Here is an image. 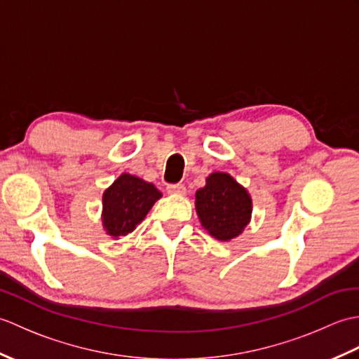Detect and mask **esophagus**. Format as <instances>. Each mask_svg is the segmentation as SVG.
I'll list each match as a JSON object with an SVG mask.
<instances>
[{"label":"esophagus","instance_id":"34e87169","mask_svg":"<svg viewBox=\"0 0 359 359\" xmlns=\"http://www.w3.org/2000/svg\"><path fill=\"white\" fill-rule=\"evenodd\" d=\"M166 191H168V194L184 196L187 193V188H185V185H182V184H175V185H168Z\"/></svg>","mask_w":359,"mask_h":359}]
</instances>
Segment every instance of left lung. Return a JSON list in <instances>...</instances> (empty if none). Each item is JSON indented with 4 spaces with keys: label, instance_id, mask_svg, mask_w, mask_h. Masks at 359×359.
<instances>
[{
    "label": "left lung",
    "instance_id": "1",
    "mask_svg": "<svg viewBox=\"0 0 359 359\" xmlns=\"http://www.w3.org/2000/svg\"><path fill=\"white\" fill-rule=\"evenodd\" d=\"M251 197L230 174L212 172L196 191V211L202 226L217 241H231L251 219Z\"/></svg>",
    "mask_w": 359,
    "mask_h": 359
}]
</instances>
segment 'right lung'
Masks as SVG:
<instances>
[{"label": "right lung", "mask_w": 359, "mask_h": 359, "mask_svg": "<svg viewBox=\"0 0 359 359\" xmlns=\"http://www.w3.org/2000/svg\"><path fill=\"white\" fill-rule=\"evenodd\" d=\"M160 197L162 193L149 182L121 174L103 193L102 220L106 234L118 239L133 233Z\"/></svg>", "instance_id": "1"}]
</instances>
